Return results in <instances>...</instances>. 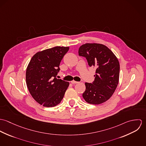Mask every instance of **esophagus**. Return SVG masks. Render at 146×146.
<instances>
[{
    "mask_svg": "<svg viewBox=\"0 0 146 146\" xmlns=\"http://www.w3.org/2000/svg\"><path fill=\"white\" fill-rule=\"evenodd\" d=\"M71 83L72 84H74L78 83L79 82H76V81H75V80H72V81L71 82Z\"/></svg>",
    "mask_w": 146,
    "mask_h": 146,
    "instance_id": "1",
    "label": "esophagus"
}]
</instances>
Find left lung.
<instances>
[{
    "mask_svg": "<svg viewBox=\"0 0 146 146\" xmlns=\"http://www.w3.org/2000/svg\"><path fill=\"white\" fill-rule=\"evenodd\" d=\"M79 55L86 58L90 67L97 69L94 81L85 83L83 97L88 104H100L108 100L119 80L120 64L113 53L106 45L86 43L80 46Z\"/></svg>",
    "mask_w": 146,
    "mask_h": 146,
    "instance_id": "1",
    "label": "left lung"
}]
</instances>
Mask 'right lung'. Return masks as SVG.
I'll list each match as a JSON object with an SVG mask.
<instances>
[{
    "label": "right lung",
    "mask_w": 146,
    "mask_h": 146,
    "mask_svg": "<svg viewBox=\"0 0 146 146\" xmlns=\"http://www.w3.org/2000/svg\"><path fill=\"white\" fill-rule=\"evenodd\" d=\"M69 50L55 46L37 52L31 58L26 72L27 88L39 104L52 107L61 103L69 83L56 78L60 64Z\"/></svg>",
    "instance_id": "add662e5"
}]
</instances>
